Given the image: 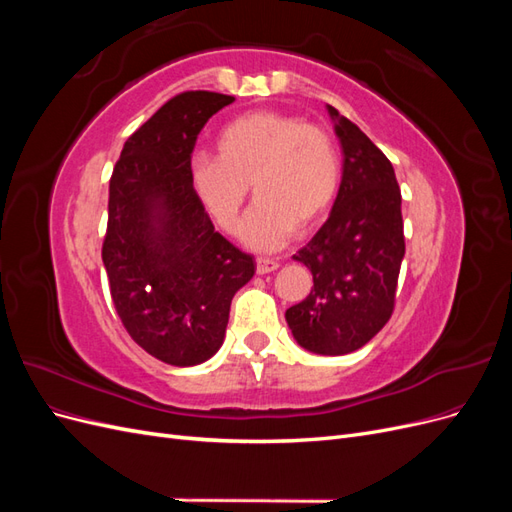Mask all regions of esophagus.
I'll return each instance as SVG.
<instances>
[{"label":"esophagus","mask_w":512,"mask_h":512,"mask_svg":"<svg viewBox=\"0 0 512 512\" xmlns=\"http://www.w3.org/2000/svg\"><path fill=\"white\" fill-rule=\"evenodd\" d=\"M277 267H280V262L273 260V258H256V273L258 275L273 273Z\"/></svg>","instance_id":"esophagus-1"}]
</instances>
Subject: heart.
<instances>
[{"instance_id": "1", "label": "heart", "mask_w": 512, "mask_h": 512, "mask_svg": "<svg viewBox=\"0 0 512 512\" xmlns=\"http://www.w3.org/2000/svg\"><path fill=\"white\" fill-rule=\"evenodd\" d=\"M215 147L218 158L194 160L196 194L215 222L235 232L254 185L258 205L241 230L254 250H277L294 228L316 226L333 205L342 162L318 126L280 113H247L226 123Z\"/></svg>"}]
</instances>
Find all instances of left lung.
I'll list each match as a JSON object with an SVG mask.
<instances>
[{"label":"left lung","mask_w":512,"mask_h":512,"mask_svg":"<svg viewBox=\"0 0 512 512\" xmlns=\"http://www.w3.org/2000/svg\"><path fill=\"white\" fill-rule=\"evenodd\" d=\"M327 111L344 151L342 183L327 222L292 256L314 288L286 309V322L301 348L339 356L389 322L406 243L393 164L337 108Z\"/></svg>","instance_id":"8db88e82"}]
</instances>
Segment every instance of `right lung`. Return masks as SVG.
I'll return each mask as SVG.
<instances>
[{
	"instance_id": "right-lung-1",
	"label": "right lung",
	"mask_w": 512,
	"mask_h": 512,
	"mask_svg": "<svg viewBox=\"0 0 512 512\" xmlns=\"http://www.w3.org/2000/svg\"><path fill=\"white\" fill-rule=\"evenodd\" d=\"M232 102L213 91L168 100L123 145L108 188L102 260L115 309L138 346L175 367L222 348L230 301L256 271L194 192L196 138Z\"/></svg>"
}]
</instances>
